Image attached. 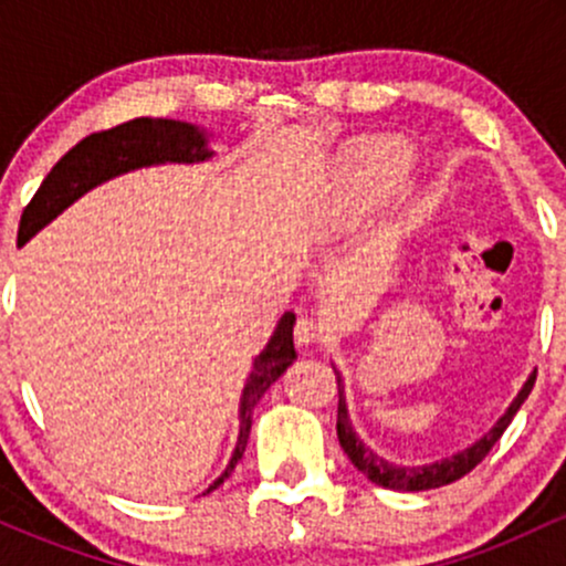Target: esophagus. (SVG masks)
Returning a JSON list of instances; mask_svg holds the SVG:
<instances>
[{
	"mask_svg": "<svg viewBox=\"0 0 566 566\" xmlns=\"http://www.w3.org/2000/svg\"><path fill=\"white\" fill-rule=\"evenodd\" d=\"M324 340V329L319 327V324H316L314 319H308V316H305V319H297V324H295V343L297 346H316V343H322Z\"/></svg>",
	"mask_w": 566,
	"mask_h": 566,
	"instance_id": "esophagus-1",
	"label": "esophagus"
}]
</instances>
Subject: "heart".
Wrapping results in <instances>:
<instances>
[{"label": "heart", "instance_id": "heart-1", "mask_svg": "<svg viewBox=\"0 0 566 566\" xmlns=\"http://www.w3.org/2000/svg\"><path fill=\"white\" fill-rule=\"evenodd\" d=\"M412 167V146L405 138L382 135L348 148L308 218L314 239H335L369 220L399 191Z\"/></svg>", "mask_w": 566, "mask_h": 566}]
</instances>
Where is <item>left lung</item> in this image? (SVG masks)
Here are the masks:
<instances>
[{
  "mask_svg": "<svg viewBox=\"0 0 566 566\" xmlns=\"http://www.w3.org/2000/svg\"><path fill=\"white\" fill-rule=\"evenodd\" d=\"M333 369H335V378H337V441H340L343 452L348 454V460L354 463V469L365 473L369 482L378 484V486H386V490H396V492L437 490V486L458 482V479H463L465 473L476 469L486 454H490L492 447L497 444V439L503 437L505 428L511 426L513 415L518 412V407L527 401V396L537 378V369H532L530 378L524 380L522 391L513 396L509 409L500 415L497 423L492 426L482 439H476L473 444L463 447V450H458L454 454H447V458L433 460V463L401 465V463H394V460L382 458V454H378L373 447L365 444V439L356 433V428H354V423H350V415H348L343 375L337 367H333Z\"/></svg>",
  "mask_w": 566,
  "mask_h": 566,
  "instance_id": "left-lung-1",
  "label": "left lung"
}]
</instances>
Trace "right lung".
Segmentation results:
<instances>
[{"label":"right lung","mask_w":566,"mask_h":566,"mask_svg":"<svg viewBox=\"0 0 566 566\" xmlns=\"http://www.w3.org/2000/svg\"><path fill=\"white\" fill-rule=\"evenodd\" d=\"M212 157H216V151L210 148V133L205 127L180 119L140 116V119L125 122V125L106 129V133L87 135L42 180L34 199L23 210L18 242H29L44 226L53 223L63 210H69L76 199H82L84 193L106 184V180L140 170V167L199 165V161H210ZM292 327H295V314L284 311L271 340L252 359V369L247 375L242 399H239L237 447H233L226 471L201 495L218 490L231 476V471L237 469L244 454L247 439H250L252 412H255L258 401L297 359L295 343H292Z\"/></svg>","instance_id":"add662e5"}]
</instances>
